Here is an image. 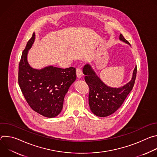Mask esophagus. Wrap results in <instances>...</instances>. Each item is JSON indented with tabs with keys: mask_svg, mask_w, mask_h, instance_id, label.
Listing matches in <instances>:
<instances>
[{
	"mask_svg": "<svg viewBox=\"0 0 157 157\" xmlns=\"http://www.w3.org/2000/svg\"><path fill=\"white\" fill-rule=\"evenodd\" d=\"M76 75L78 79H80L82 77L83 74H82V71L80 68H77L76 69Z\"/></svg>",
	"mask_w": 157,
	"mask_h": 157,
	"instance_id": "1",
	"label": "esophagus"
}]
</instances>
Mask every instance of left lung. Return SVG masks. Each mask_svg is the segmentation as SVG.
Returning <instances> with one entry per match:
<instances>
[{
	"instance_id": "8db88e82",
	"label": "left lung",
	"mask_w": 157,
	"mask_h": 157,
	"mask_svg": "<svg viewBox=\"0 0 157 157\" xmlns=\"http://www.w3.org/2000/svg\"><path fill=\"white\" fill-rule=\"evenodd\" d=\"M119 40L130 45L122 34ZM84 79L89 87V105L92 113L98 117H107L114 113L121 106L135 83L137 66L132 73L131 80L119 87L106 85L96 75L91 64H86L82 69Z\"/></svg>"
}]
</instances>
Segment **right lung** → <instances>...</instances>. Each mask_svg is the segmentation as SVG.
<instances>
[{"instance_id":"1","label":"right lung","mask_w":157,"mask_h":157,"mask_svg":"<svg viewBox=\"0 0 157 157\" xmlns=\"http://www.w3.org/2000/svg\"><path fill=\"white\" fill-rule=\"evenodd\" d=\"M35 39L33 33L22 53L18 67V84L27 102L37 113L48 118L58 116L64 98L76 79V68L48 66L35 69L27 61L29 50Z\"/></svg>"}]
</instances>
